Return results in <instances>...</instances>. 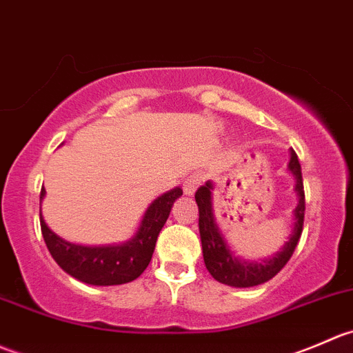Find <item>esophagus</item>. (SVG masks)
<instances>
[{"label":"esophagus","mask_w":353,"mask_h":353,"mask_svg":"<svg viewBox=\"0 0 353 353\" xmlns=\"http://www.w3.org/2000/svg\"><path fill=\"white\" fill-rule=\"evenodd\" d=\"M202 181H204V176H202L201 173H192V175H188L183 181L185 195H194L195 190H197V187L202 183Z\"/></svg>","instance_id":"1"}]
</instances>
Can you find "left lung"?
Instances as JSON below:
<instances>
[{
  "instance_id": "8db88e82",
  "label": "left lung",
  "mask_w": 353,
  "mask_h": 353,
  "mask_svg": "<svg viewBox=\"0 0 353 353\" xmlns=\"http://www.w3.org/2000/svg\"><path fill=\"white\" fill-rule=\"evenodd\" d=\"M288 172L295 176V194L299 197L296 208L294 209V230L288 236V242H285V245L273 257L259 261V263L240 259L226 243L214 218L211 181H205V185L197 188L195 202L199 205V233H201L202 242V256H204L205 268H208V271L216 281L236 288L256 287V285L266 283L271 278L276 276L283 270L285 264L290 261L292 254H294L296 243L300 240V235H302L303 212H305L302 170H300L299 158H296L294 149L290 151Z\"/></svg>"
}]
</instances>
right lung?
Returning <instances> with one entry per match:
<instances>
[{
	"label": "right lung",
	"mask_w": 353,
	"mask_h": 353,
	"mask_svg": "<svg viewBox=\"0 0 353 353\" xmlns=\"http://www.w3.org/2000/svg\"><path fill=\"white\" fill-rule=\"evenodd\" d=\"M183 194L180 187L168 190L152 201L148 211L144 212L141 226L128 242L120 245L85 247L66 242L57 233L51 232L50 226L41 216V232L48 250L57 261L58 266L75 280L97 287L108 285H123L134 281L144 273L151 263L154 252L156 240L159 232L168 219L173 202ZM46 195L44 187L41 188V201Z\"/></svg>",
	"instance_id": "obj_1"
}]
</instances>
